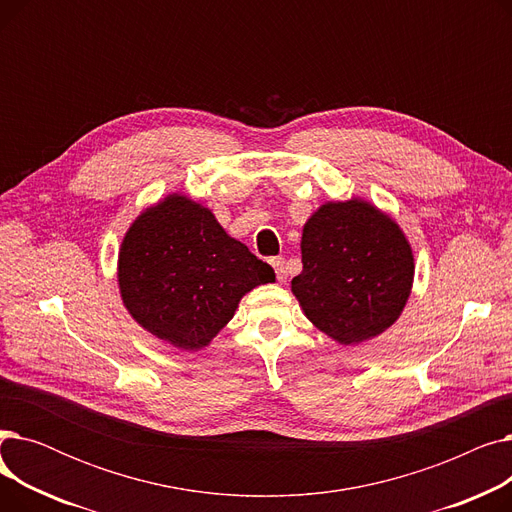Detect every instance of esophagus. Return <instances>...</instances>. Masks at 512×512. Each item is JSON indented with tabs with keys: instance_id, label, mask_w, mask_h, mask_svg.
I'll use <instances>...</instances> for the list:
<instances>
[{
	"instance_id": "obj_1",
	"label": "esophagus",
	"mask_w": 512,
	"mask_h": 512,
	"mask_svg": "<svg viewBox=\"0 0 512 512\" xmlns=\"http://www.w3.org/2000/svg\"><path fill=\"white\" fill-rule=\"evenodd\" d=\"M272 265H274V270H276V278H278V282H286V261L282 259V257H274L272 259Z\"/></svg>"
}]
</instances>
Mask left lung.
<instances>
[{
  "instance_id": "1",
  "label": "left lung",
  "mask_w": 512,
  "mask_h": 512,
  "mask_svg": "<svg viewBox=\"0 0 512 512\" xmlns=\"http://www.w3.org/2000/svg\"><path fill=\"white\" fill-rule=\"evenodd\" d=\"M301 257L290 290L311 324L342 346L386 332L411 297V242L365 199L321 205L303 226Z\"/></svg>"
}]
</instances>
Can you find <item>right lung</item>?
<instances>
[{"label":"right lung","instance_id":"1","mask_svg":"<svg viewBox=\"0 0 512 512\" xmlns=\"http://www.w3.org/2000/svg\"><path fill=\"white\" fill-rule=\"evenodd\" d=\"M276 274L226 234L209 207L170 193L126 230L118 253L120 297L137 324L180 351L205 348L240 299Z\"/></svg>","mask_w":512,"mask_h":512}]
</instances>
